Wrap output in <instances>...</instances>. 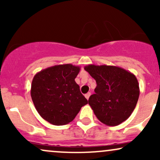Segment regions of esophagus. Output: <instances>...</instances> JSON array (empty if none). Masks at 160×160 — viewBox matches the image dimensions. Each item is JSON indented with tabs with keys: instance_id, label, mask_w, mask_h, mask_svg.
Listing matches in <instances>:
<instances>
[{
	"instance_id": "34e87169",
	"label": "esophagus",
	"mask_w": 160,
	"mask_h": 160,
	"mask_svg": "<svg viewBox=\"0 0 160 160\" xmlns=\"http://www.w3.org/2000/svg\"><path fill=\"white\" fill-rule=\"evenodd\" d=\"M90 95H91V93H90V92H88V93H86V94L85 95V97H86V99H89V96H90Z\"/></svg>"
}]
</instances>
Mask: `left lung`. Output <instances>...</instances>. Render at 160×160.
Instances as JSON below:
<instances>
[{
    "label": "left lung",
    "instance_id": "1",
    "mask_svg": "<svg viewBox=\"0 0 160 160\" xmlns=\"http://www.w3.org/2000/svg\"><path fill=\"white\" fill-rule=\"evenodd\" d=\"M84 69L97 83L95 93L89 98V104L97 118L110 126L127 120L140 93L136 77L117 66L89 65Z\"/></svg>",
    "mask_w": 160,
    "mask_h": 160
}]
</instances>
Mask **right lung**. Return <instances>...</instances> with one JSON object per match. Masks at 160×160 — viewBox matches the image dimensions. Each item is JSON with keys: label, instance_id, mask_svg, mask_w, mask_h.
Here are the masks:
<instances>
[{"label": "right lung", "instance_id": "right-lung-1", "mask_svg": "<svg viewBox=\"0 0 160 160\" xmlns=\"http://www.w3.org/2000/svg\"><path fill=\"white\" fill-rule=\"evenodd\" d=\"M80 70L79 66L64 64L47 68L34 75L31 96L37 111L49 123H69L88 104L74 80Z\"/></svg>", "mask_w": 160, "mask_h": 160}]
</instances>
